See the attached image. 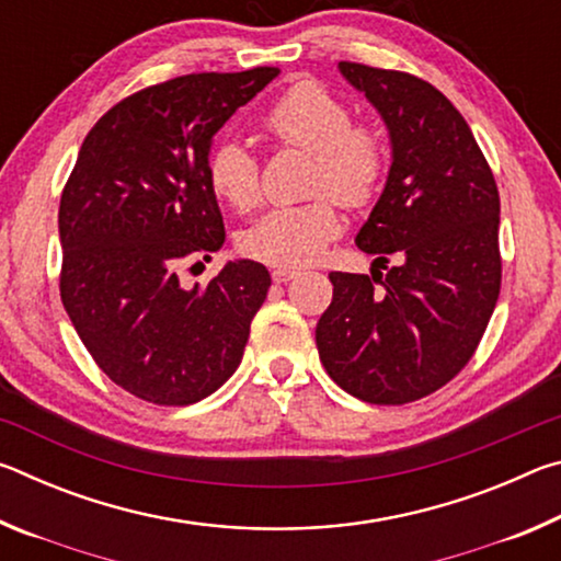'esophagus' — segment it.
Here are the masks:
<instances>
[{
    "mask_svg": "<svg viewBox=\"0 0 561 561\" xmlns=\"http://www.w3.org/2000/svg\"><path fill=\"white\" fill-rule=\"evenodd\" d=\"M297 270H291V267H274L272 270V279L277 282V284H284V282H289V279H294L297 277Z\"/></svg>",
    "mask_w": 561,
    "mask_h": 561,
    "instance_id": "esophagus-1",
    "label": "esophagus"
}]
</instances>
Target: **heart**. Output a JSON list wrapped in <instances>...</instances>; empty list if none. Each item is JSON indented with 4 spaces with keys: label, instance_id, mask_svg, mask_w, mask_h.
I'll return each instance as SVG.
<instances>
[{
    "label": "heart",
    "instance_id": "heart-1",
    "mask_svg": "<svg viewBox=\"0 0 561 561\" xmlns=\"http://www.w3.org/2000/svg\"><path fill=\"white\" fill-rule=\"evenodd\" d=\"M264 126L284 146L314 156L309 193L319 197L274 207L242 234V250L252 260L301 267L314 262L341 232L332 196L348 210H358L378 195L388 163L386 144L381 133L356 123L346 103L314 81H299L284 91L264 116ZM207 178L234 210L250 213L262 201L260 160L242 140L225 138L213 148Z\"/></svg>",
    "mask_w": 561,
    "mask_h": 561
}]
</instances>
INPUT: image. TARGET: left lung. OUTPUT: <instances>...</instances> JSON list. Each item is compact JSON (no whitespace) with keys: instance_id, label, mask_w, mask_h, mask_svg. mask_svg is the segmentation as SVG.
Listing matches in <instances>:
<instances>
[{"instance_id":"1","label":"left lung","mask_w":561,"mask_h":561,"mask_svg":"<svg viewBox=\"0 0 561 561\" xmlns=\"http://www.w3.org/2000/svg\"><path fill=\"white\" fill-rule=\"evenodd\" d=\"M391 136V170L356 234L371 274L331 272L317 324L327 374L346 393L401 405L438 391L472 358L502 282L500 193L460 111L413 73L341 61ZM402 260L382 277L387 257Z\"/></svg>"}]
</instances>
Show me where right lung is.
<instances>
[{
  "label": "right lung",
  "instance_id": "obj_1",
  "mask_svg": "<svg viewBox=\"0 0 561 561\" xmlns=\"http://www.w3.org/2000/svg\"><path fill=\"white\" fill-rule=\"evenodd\" d=\"M279 73H187L133 93L89 130L59 205L61 301L99 368L156 405L215 393L237 366L272 277L227 262L187 289L225 242L207 160L215 133Z\"/></svg>",
  "mask_w": 561,
  "mask_h": 561
}]
</instances>
